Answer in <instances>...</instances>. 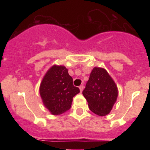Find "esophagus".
Listing matches in <instances>:
<instances>
[{"mask_svg": "<svg viewBox=\"0 0 150 150\" xmlns=\"http://www.w3.org/2000/svg\"><path fill=\"white\" fill-rule=\"evenodd\" d=\"M79 88H80V92H82V91H83V89H84V86H83V85H81V86H80V87H79Z\"/></svg>", "mask_w": 150, "mask_h": 150, "instance_id": "esophagus-1", "label": "esophagus"}]
</instances>
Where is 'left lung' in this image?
I'll return each mask as SVG.
<instances>
[{
  "label": "left lung",
  "mask_w": 150,
  "mask_h": 150,
  "mask_svg": "<svg viewBox=\"0 0 150 150\" xmlns=\"http://www.w3.org/2000/svg\"><path fill=\"white\" fill-rule=\"evenodd\" d=\"M118 93L116 83L108 72L104 68L95 67L91 72L82 94L89 109L98 116H104L112 109Z\"/></svg>",
  "instance_id": "obj_1"
}]
</instances>
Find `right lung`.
<instances>
[{"instance_id":"right-lung-1","label":"right lung","mask_w":150,"mask_h":150,"mask_svg":"<svg viewBox=\"0 0 150 150\" xmlns=\"http://www.w3.org/2000/svg\"><path fill=\"white\" fill-rule=\"evenodd\" d=\"M80 92L63 65H54L46 72L39 87L43 104L53 115H60L71 107L73 98Z\"/></svg>"}]
</instances>
